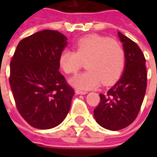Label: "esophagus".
Segmentation results:
<instances>
[{
  "instance_id": "1",
  "label": "esophagus",
  "mask_w": 157,
  "mask_h": 157,
  "mask_svg": "<svg viewBox=\"0 0 157 157\" xmlns=\"http://www.w3.org/2000/svg\"><path fill=\"white\" fill-rule=\"evenodd\" d=\"M76 94H87V92H86V91H82L80 89H76Z\"/></svg>"
}]
</instances>
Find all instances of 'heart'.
<instances>
[{"mask_svg": "<svg viewBox=\"0 0 157 157\" xmlns=\"http://www.w3.org/2000/svg\"><path fill=\"white\" fill-rule=\"evenodd\" d=\"M75 51L64 49L59 55V64L67 74L76 73L86 62L87 71L71 78L75 87L90 90L100 83L109 86L123 73L126 54L116 42L98 35L81 37L74 44Z\"/></svg>", "mask_w": 157, "mask_h": 157, "instance_id": "b5f03b06", "label": "heart"}]
</instances>
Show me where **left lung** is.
I'll use <instances>...</instances> for the list:
<instances>
[{
    "label": "left lung",
    "mask_w": 157,
    "mask_h": 157,
    "mask_svg": "<svg viewBox=\"0 0 157 157\" xmlns=\"http://www.w3.org/2000/svg\"><path fill=\"white\" fill-rule=\"evenodd\" d=\"M119 37L126 54L124 72L120 80L100 94L94 118L101 127L116 131L129 126L137 117L147 88L146 60L140 47L121 32Z\"/></svg>",
    "instance_id": "1"
}]
</instances>
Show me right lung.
<instances>
[{
    "label": "right lung",
    "mask_w": 157,
    "mask_h": 157,
    "mask_svg": "<svg viewBox=\"0 0 157 157\" xmlns=\"http://www.w3.org/2000/svg\"><path fill=\"white\" fill-rule=\"evenodd\" d=\"M66 36L44 29L20 41L10 62L9 84L17 110L31 127L50 129L69 113L74 90L59 71Z\"/></svg>",
    "instance_id": "1"
}]
</instances>
